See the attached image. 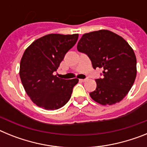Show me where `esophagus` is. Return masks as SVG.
<instances>
[{
	"instance_id": "34e87169",
	"label": "esophagus",
	"mask_w": 147,
	"mask_h": 147,
	"mask_svg": "<svg viewBox=\"0 0 147 147\" xmlns=\"http://www.w3.org/2000/svg\"><path fill=\"white\" fill-rule=\"evenodd\" d=\"M80 82H84L86 81V79H82V80H80Z\"/></svg>"
}]
</instances>
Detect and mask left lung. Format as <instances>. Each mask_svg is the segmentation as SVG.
Masks as SVG:
<instances>
[{"label": "left lung", "mask_w": 147, "mask_h": 147, "mask_svg": "<svg viewBox=\"0 0 147 147\" xmlns=\"http://www.w3.org/2000/svg\"><path fill=\"white\" fill-rule=\"evenodd\" d=\"M77 50L88 55L94 69L102 67V78L90 96L102 105L119 102L127 96L136 77V57L130 45L119 35L99 30L85 34Z\"/></svg>", "instance_id": "left-lung-1"}]
</instances>
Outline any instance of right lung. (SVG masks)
<instances>
[{
    "mask_svg": "<svg viewBox=\"0 0 147 147\" xmlns=\"http://www.w3.org/2000/svg\"><path fill=\"white\" fill-rule=\"evenodd\" d=\"M78 37V34H50L36 40L26 49L20 61V80L28 96L38 107L57 110L69 101L79 80H64L53 73L76 44Z\"/></svg>",
    "mask_w": 147,
    "mask_h": 147,
    "instance_id": "right-lung-1",
    "label": "right lung"
}]
</instances>
